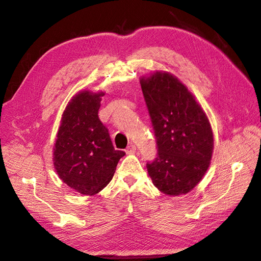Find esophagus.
<instances>
[{
	"instance_id": "1",
	"label": "esophagus",
	"mask_w": 261,
	"mask_h": 261,
	"mask_svg": "<svg viewBox=\"0 0 261 261\" xmlns=\"http://www.w3.org/2000/svg\"><path fill=\"white\" fill-rule=\"evenodd\" d=\"M136 152V146L134 144H130L127 148H126V153H135Z\"/></svg>"
}]
</instances>
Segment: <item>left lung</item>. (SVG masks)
Masks as SVG:
<instances>
[{"mask_svg": "<svg viewBox=\"0 0 261 261\" xmlns=\"http://www.w3.org/2000/svg\"><path fill=\"white\" fill-rule=\"evenodd\" d=\"M140 85L158 151L154 160L147 162L149 176L165 195L187 194L199 183L211 160L213 135L206 113L169 73L141 78Z\"/></svg>", "mask_w": 261, "mask_h": 261, "instance_id": "left-lung-1", "label": "left lung"}]
</instances>
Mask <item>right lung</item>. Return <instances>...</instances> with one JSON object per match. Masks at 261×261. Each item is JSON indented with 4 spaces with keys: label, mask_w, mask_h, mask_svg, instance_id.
Wrapping results in <instances>:
<instances>
[{
    "label": "right lung",
    "mask_w": 261,
    "mask_h": 261,
    "mask_svg": "<svg viewBox=\"0 0 261 261\" xmlns=\"http://www.w3.org/2000/svg\"><path fill=\"white\" fill-rule=\"evenodd\" d=\"M103 92H78L66 107L54 146L60 178L83 195H94L112 179L125 152L113 147L98 116Z\"/></svg>",
    "instance_id": "right-lung-1"
}]
</instances>
